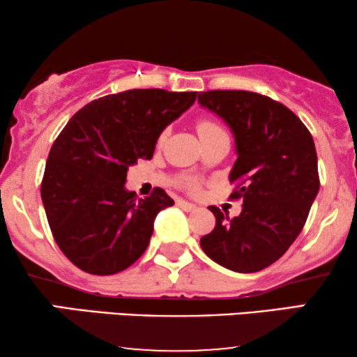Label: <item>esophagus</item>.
I'll use <instances>...</instances> for the list:
<instances>
[{
  "label": "esophagus",
  "mask_w": 357,
  "mask_h": 357,
  "mask_svg": "<svg viewBox=\"0 0 357 357\" xmlns=\"http://www.w3.org/2000/svg\"><path fill=\"white\" fill-rule=\"evenodd\" d=\"M177 204L183 209V211H195V209H197V204H193V203H190V202H185V199H178Z\"/></svg>",
  "instance_id": "1"
}]
</instances>
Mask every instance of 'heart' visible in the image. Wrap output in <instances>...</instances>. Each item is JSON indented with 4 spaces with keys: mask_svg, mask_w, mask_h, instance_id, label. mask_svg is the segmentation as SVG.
<instances>
[{
    "mask_svg": "<svg viewBox=\"0 0 357 357\" xmlns=\"http://www.w3.org/2000/svg\"><path fill=\"white\" fill-rule=\"evenodd\" d=\"M198 133L199 135H204V133H209V131H214V130H219V126L216 125V123H213V121H209V120H202L198 123ZM162 138H164V135H162ZM198 185H197V182H190V188H197Z\"/></svg>",
    "mask_w": 357,
    "mask_h": 357,
    "instance_id": "obj_1",
    "label": "heart"
}]
</instances>
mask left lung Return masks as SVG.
Listing matches in <instances>:
<instances>
[{"instance_id": "1", "label": "left lung", "mask_w": 357, "mask_h": 357, "mask_svg": "<svg viewBox=\"0 0 357 357\" xmlns=\"http://www.w3.org/2000/svg\"><path fill=\"white\" fill-rule=\"evenodd\" d=\"M199 105L226 121L237 160L229 174L242 211L229 218L216 206V226L202 237L206 255L227 270L255 273L284 255L299 236L319 193L310 131L280 102L248 91H208Z\"/></svg>"}]
</instances>
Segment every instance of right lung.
Masks as SVG:
<instances>
[{
    "label": "right lung",
    "mask_w": 357,
    "mask_h": 357,
    "mask_svg": "<svg viewBox=\"0 0 357 357\" xmlns=\"http://www.w3.org/2000/svg\"><path fill=\"white\" fill-rule=\"evenodd\" d=\"M195 100L197 92H119L82 107L58 135L40 193L55 242L79 270L115 275L148 248L155 216L174 199L162 188L138 198L126 172L153 158L165 126Z\"/></svg>",
    "instance_id": "add662e5"
}]
</instances>
